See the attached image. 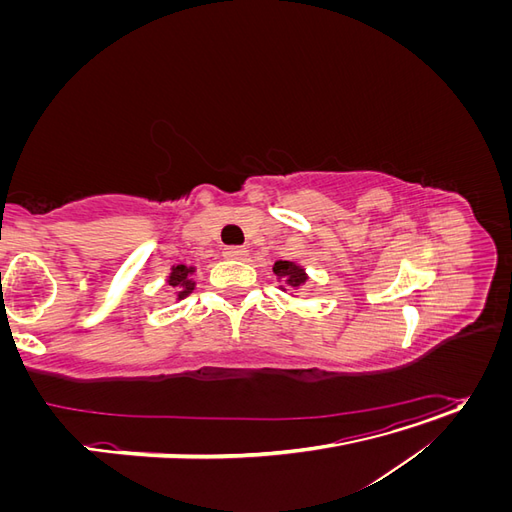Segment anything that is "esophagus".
Here are the masks:
<instances>
[{"label": "esophagus", "mask_w": 512, "mask_h": 512, "mask_svg": "<svg viewBox=\"0 0 512 512\" xmlns=\"http://www.w3.org/2000/svg\"><path fill=\"white\" fill-rule=\"evenodd\" d=\"M224 258L228 260H245L247 258V247H241V245H230V247H224Z\"/></svg>", "instance_id": "obj_1"}]
</instances>
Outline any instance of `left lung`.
Instances as JSON below:
<instances>
[{"instance_id": "obj_1", "label": "left lung", "mask_w": 512, "mask_h": 512, "mask_svg": "<svg viewBox=\"0 0 512 512\" xmlns=\"http://www.w3.org/2000/svg\"><path fill=\"white\" fill-rule=\"evenodd\" d=\"M273 273L277 277H282V280H286L292 288L301 286L307 280L305 271L301 267L294 265V262H290V260H277L275 267H273Z\"/></svg>"}]
</instances>
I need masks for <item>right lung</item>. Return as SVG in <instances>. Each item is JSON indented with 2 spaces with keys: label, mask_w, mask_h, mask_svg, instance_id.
I'll use <instances>...</instances> for the list:
<instances>
[{
  "label": "right lung",
  "mask_w": 512,
  "mask_h": 512,
  "mask_svg": "<svg viewBox=\"0 0 512 512\" xmlns=\"http://www.w3.org/2000/svg\"><path fill=\"white\" fill-rule=\"evenodd\" d=\"M192 271H194L192 267L177 265V267L173 269V273H170V277H168V284L179 290V292H177V297H179V299L188 297V294L194 290V282L190 280Z\"/></svg>",
  "instance_id": "1"
}]
</instances>
